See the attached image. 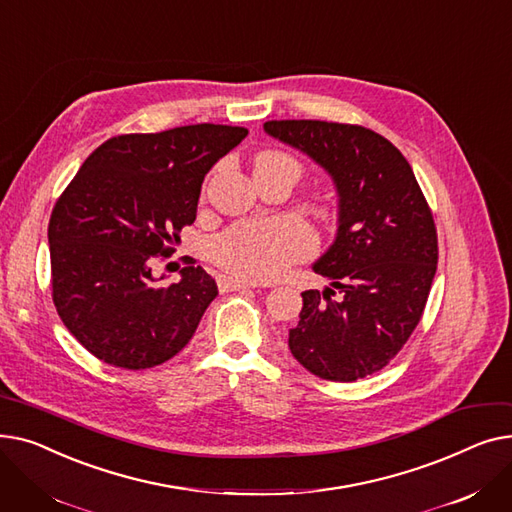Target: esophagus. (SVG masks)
Returning a JSON list of instances; mask_svg holds the SVG:
<instances>
[{"mask_svg":"<svg viewBox=\"0 0 512 512\" xmlns=\"http://www.w3.org/2000/svg\"><path fill=\"white\" fill-rule=\"evenodd\" d=\"M218 286L222 292H230V290H247V288H255V282L242 280L238 276H220L218 278Z\"/></svg>","mask_w":512,"mask_h":512,"instance_id":"34e87169","label":"esophagus"}]
</instances>
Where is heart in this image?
Wrapping results in <instances>:
<instances>
[{"label":"heart","instance_id":"obj_1","mask_svg":"<svg viewBox=\"0 0 512 512\" xmlns=\"http://www.w3.org/2000/svg\"><path fill=\"white\" fill-rule=\"evenodd\" d=\"M294 164L282 153H261L255 164ZM297 166V164H294ZM313 251V234L297 220L276 218L230 228L213 245V257L224 270L255 282L282 276L288 265Z\"/></svg>","mask_w":512,"mask_h":512}]
</instances>
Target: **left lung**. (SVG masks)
Here are the masks:
<instances>
[{"label": "left lung", "instance_id": "8db88e82", "mask_svg": "<svg viewBox=\"0 0 512 512\" xmlns=\"http://www.w3.org/2000/svg\"><path fill=\"white\" fill-rule=\"evenodd\" d=\"M263 130L303 151L336 186L338 230L305 290L292 357L321 380L355 382L386 367L423 315L438 265L432 211L388 139L355 124L272 120Z\"/></svg>", "mask_w": 512, "mask_h": 512}]
</instances>
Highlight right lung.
Returning a JSON list of instances; mask_svg holds the SVG:
<instances>
[{
    "label": "right lung",
    "instance_id": "1",
    "mask_svg": "<svg viewBox=\"0 0 512 512\" xmlns=\"http://www.w3.org/2000/svg\"><path fill=\"white\" fill-rule=\"evenodd\" d=\"M247 134L224 124L120 134L66 186L47 230L53 305L93 357L149 369L193 338L218 284L186 265L161 286L151 267L195 222L205 174Z\"/></svg>",
    "mask_w": 512,
    "mask_h": 512
}]
</instances>
